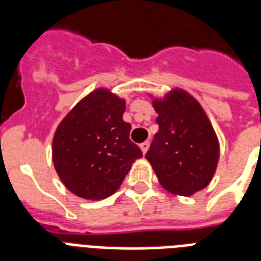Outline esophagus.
I'll return each instance as SVG.
<instances>
[{"label":"esophagus","instance_id":"34e87169","mask_svg":"<svg viewBox=\"0 0 261 261\" xmlns=\"http://www.w3.org/2000/svg\"><path fill=\"white\" fill-rule=\"evenodd\" d=\"M149 145H150V143L147 142V141H146V142L141 143V150H142L143 154H146L147 150H149Z\"/></svg>","mask_w":261,"mask_h":261}]
</instances>
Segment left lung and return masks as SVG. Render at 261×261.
<instances>
[{
    "label": "left lung",
    "mask_w": 261,
    "mask_h": 261,
    "mask_svg": "<svg viewBox=\"0 0 261 261\" xmlns=\"http://www.w3.org/2000/svg\"><path fill=\"white\" fill-rule=\"evenodd\" d=\"M151 97L159 114L146 160L161 186L177 196L206 188L219 161V141L206 111L187 90L172 88L163 97Z\"/></svg>",
    "instance_id": "1"
}]
</instances>
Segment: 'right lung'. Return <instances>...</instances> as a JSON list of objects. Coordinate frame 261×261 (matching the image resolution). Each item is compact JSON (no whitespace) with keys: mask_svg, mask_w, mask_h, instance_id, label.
<instances>
[{"mask_svg":"<svg viewBox=\"0 0 261 261\" xmlns=\"http://www.w3.org/2000/svg\"><path fill=\"white\" fill-rule=\"evenodd\" d=\"M126 100L97 88L81 98L59 123L53 138V163L71 194L101 200L115 194L142 157L123 120Z\"/></svg>","mask_w":261,"mask_h":261,"instance_id":"right-lung-1","label":"right lung"}]
</instances>
